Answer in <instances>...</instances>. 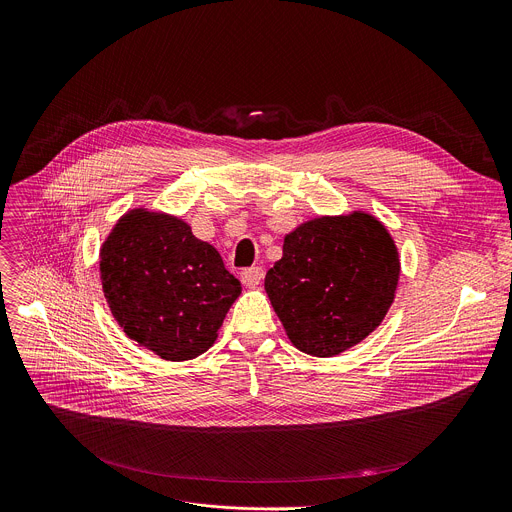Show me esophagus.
Here are the masks:
<instances>
[{
  "label": "esophagus",
  "instance_id": "1",
  "mask_svg": "<svg viewBox=\"0 0 512 512\" xmlns=\"http://www.w3.org/2000/svg\"><path fill=\"white\" fill-rule=\"evenodd\" d=\"M261 280H263V269L257 267V265H255V267H247V269L241 271V282H243L245 286H249V288L259 286Z\"/></svg>",
  "mask_w": 512,
  "mask_h": 512
}]
</instances>
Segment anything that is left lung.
I'll return each mask as SVG.
<instances>
[{
	"label": "left lung",
	"instance_id": "obj_1",
	"mask_svg": "<svg viewBox=\"0 0 512 512\" xmlns=\"http://www.w3.org/2000/svg\"><path fill=\"white\" fill-rule=\"evenodd\" d=\"M398 275L394 241L374 216H327L290 232L265 290L300 351L333 357L384 320Z\"/></svg>",
	"mask_w": 512,
	"mask_h": 512
}]
</instances>
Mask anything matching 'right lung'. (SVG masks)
<instances>
[{
    "mask_svg": "<svg viewBox=\"0 0 512 512\" xmlns=\"http://www.w3.org/2000/svg\"><path fill=\"white\" fill-rule=\"evenodd\" d=\"M102 286L124 333L167 361L208 351L241 294L218 251L165 214L132 210L100 257Z\"/></svg>",
    "mask_w": 512,
    "mask_h": 512,
    "instance_id": "1",
    "label": "right lung"
}]
</instances>
